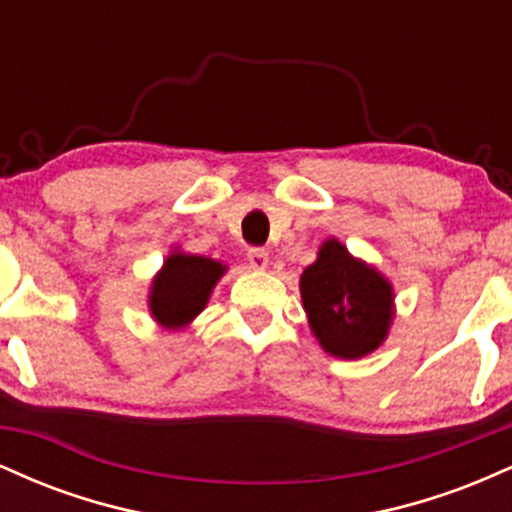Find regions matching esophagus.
Here are the masks:
<instances>
[{
	"label": "esophagus",
	"instance_id": "obj_1",
	"mask_svg": "<svg viewBox=\"0 0 512 512\" xmlns=\"http://www.w3.org/2000/svg\"><path fill=\"white\" fill-rule=\"evenodd\" d=\"M248 262H250L252 269H267V264H269L267 250H264V248H250L248 250Z\"/></svg>",
	"mask_w": 512,
	"mask_h": 512
}]
</instances>
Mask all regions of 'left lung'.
I'll return each mask as SVG.
<instances>
[{
	"mask_svg": "<svg viewBox=\"0 0 512 512\" xmlns=\"http://www.w3.org/2000/svg\"><path fill=\"white\" fill-rule=\"evenodd\" d=\"M301 298L317 342L346 361L373 354L395 317L390 281L356 260L337 238L325 240L317 260L301 274Z\"/></svg>",
	"mask_w": 512,
	"mask_h": 512,
	"instance_id": "1",
	"label": "left lung"
}]
</instances>
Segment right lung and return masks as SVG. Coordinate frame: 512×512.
<instances>
[{"label": "right lung", "instance_id": "add662e5", "mask_svg": "<svg viewBox=\"0 0 512 512\" xmlns=\"http://www.w3.org/2000/svg\"><path fill=\"white\" fill-rule=\"evenodd\" d=\"M226 267L221 262L187 252H170L149 291V310L166 330L190 325L207 308V301Z\"/></svg>", "mask_w": 512, "mask_h": 512}]
</instances>
